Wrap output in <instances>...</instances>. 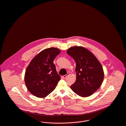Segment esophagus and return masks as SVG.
Masks as SVG:
<instances>
[{
    "mask_svg": "<svg viewBox=\"0 0 126 126\" xmlns=\"http://www.w3.org/2000/svg\"><path fill=\"white\" fill-rule=\"evenodd\" d=\"M69 75V73H67L66 75L63 76H62V78H63V79H65V78H66V77H67L68 75Z\"/></svg>",
    "mask_w": 126,
    "mask_h": 126,
    "instance_id": "34e87169",
    "label": "esophagus"
}]
</instances>
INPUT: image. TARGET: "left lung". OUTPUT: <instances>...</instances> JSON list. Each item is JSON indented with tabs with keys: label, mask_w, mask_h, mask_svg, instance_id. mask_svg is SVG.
<instances>
[{
	"label": "left lung",
	"mask_w": 126,
	"mask_h": 126,
	"mask_svg": "<svg viewBox=\"0 0 126 126\" xmlns=\"http://www.w3.org/2000/svg\"><path fill=\"white\" fill-rule=\"evenodd\" d=\"M66 52L74 59L76 64V80L70 87L80 96H90L103 83L104 73L101 64L90 51L84 47H71Z\"/></svg>",
	"instance_id": "obj_1"
}]
</instances>
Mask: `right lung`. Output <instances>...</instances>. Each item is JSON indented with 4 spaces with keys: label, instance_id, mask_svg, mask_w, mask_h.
<instances>
[{
    "label": "right lung",
    "instance_id": "obj_1",
    "mask_svg": "<svg viewBox=\"0 0 126 126\" xmlns=\"http://www.w3.org/2000/svg\"><path fill=\"white\" fill-rule=\"evenodd\" d=\"M60 52L57 48H47L30 62L25 71L24 81L28 90L33 95L44 98L56 88L61 77L53 61Z\"/></svg>",
    "mask_w": 126,
    "mask_h": 126
}]
</instances>
